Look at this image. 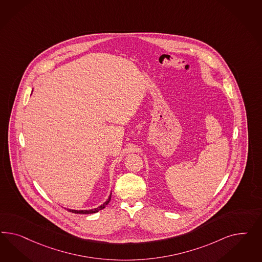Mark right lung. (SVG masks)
<instances>
[{
  "label": "right lung",
  "instance_id": "right-lung-1",
  "mask_svg": "<svg viewBox=\"0 0 262 262\" xmlns=\"http://www.w3.org/2000/svg\"><path fill=\"white\" fill-rule=\"evenodd\" d=\"M111 194L110 195V197L108 199L106 200V202H104L102 206H99V207H97V208H94V209H90V210H74V209H68L70 212H73V213H76V214H90V213H95V212H98L99 210H101V209H103L105 207V206L111 202Z\"/></svg>",
  "mask_w": 262,
  "mask_h": 262
}]
</instances>
